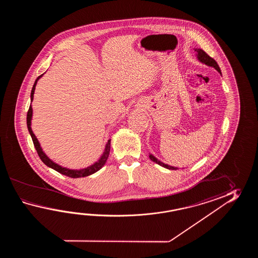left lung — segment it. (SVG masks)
<instances>
[{"label": "left lung", "mask_w": 258, "mask_h": 258, "mask_svg": "<svg viewBox=\"0 0 258 258\" xmlns=\"http://www.w3.org/2000/svg\"><path fill=\"white\" fill-rule=\"evenodd\" d=\"M195 51L197 52L198 60H199L200 62H202V63L206 64V66L213 67V68H215V69L221 75V71H220L219 64L217 63V61H216L213 58H211L209 55L207 54V53L204 51L203 49H195ZM149 159H151L154 162H156L157 164L164 167L166 169H169V170H177V169H178L177 167H172V166H170V165L165 164L162 161H160V160L157 159L152 154H149Z\"/></svg>", "instance_id": "1"}]
</instances>
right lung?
<instances>
[{
	"mask_svg": "<svg viewBox=\"0 0 258 258\" xmlns=\"http://www.w3.org/2000/svg\"><path fill=\"white\" fill-rule=\"evenodd\" d=\"M43 75L44 74H42L41 76H39V77L36 79L35 83H34L33 88H32V90H31V94H30V100H31V102L33 101L34 92H35L36 85H37V83L39 81V78L42 77ZM32 115H33V110H32V106L30 105V106H29V110H28V115H27V125H28V132H29V134H30V136H31V138H32V141H33L35 148H36L37 152L39 154V158L42 160V162H43L44 164L47 165L49 168H51V169H53V170H56V171L60 172L61 174L68 176V177H71V178H80V177H86V176L91 175V174H93L95 172H97L98 170H100V169L104 166L106 161H107V159L109 158V154H110V140H108V142L106 144L104 152L101 155V157L99 158V160L96 161L94 164L88 166L87 168H84V169H81V170H72V169H68V168L62 167V166H60V165L55 163L54 161H52L46 154L44 153L42 148L40 147V144H39L38 138L34 135L33 131H32V129H31Z\"/></svg>",
	"mask_w": 258,
	"mask_h": 258,
	"instance_id": "obj_1",
	"label": "right lung"
}]
</instances>
